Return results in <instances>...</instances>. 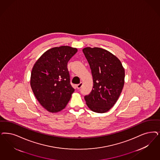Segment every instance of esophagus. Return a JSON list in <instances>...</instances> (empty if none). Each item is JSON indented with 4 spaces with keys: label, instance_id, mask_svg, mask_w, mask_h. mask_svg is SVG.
<instances>
[{
    "label": "esophagus",
    "instance_id": "obj_1",
    "mask_svg": "<svg viewBox=\"0 0 160 160\" xmlns=\"http://www.w3.org/2000/svg\"><path fill=\"white\" fill-rule=\"evenodd\" d=\"M82 86H83V83L81 82V83H79L78 84H77V88H78V89H79V88H80L82 87Z\"/></svg>",
    "mask_w": 160,
    "mask_h": 160
}]
</instances>
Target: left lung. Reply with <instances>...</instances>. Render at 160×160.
I'll list each match as a JSON object with an SVG mask.
<instances>
[{
    "mask_svg": "<svg viewBox=\"0 0 160 160\" xmlns=\"http://www.w3.org/2000/svg\"><path fill=\"white\" fill-rule=\"evenodd\" d=\"M83 53L93 76L92 92L84 96L88 108L97 113H105L116 103L124 86L125 70L116 56L107 50L86 47Z\"/></svg>",
    "mask_w": 160,
    "mask_h": 160,
    "instance_id": "left-lung-1",
    "label": "left lung"
}]
</instances>
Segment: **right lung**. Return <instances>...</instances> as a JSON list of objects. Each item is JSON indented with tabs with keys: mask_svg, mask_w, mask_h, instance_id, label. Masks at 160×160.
<instances>
[{
	"mask_svg": "<svg viewBox=\"0 0 160 160\" xmlns=\"http://www.w3.org/2000/svg\"><path fill=\"white\" fill-rule=\"evenodd\" d=\"M77 52L69 46L54 47L45 52L33 66L31 88L39 103L50 112L64 109L74 92L67 63Z\"/></svg>",
	"mask_w": 160,
	"mask_h": 160,
	"instance_id": "1",
	"label": "right lung"
}]
</instances>
